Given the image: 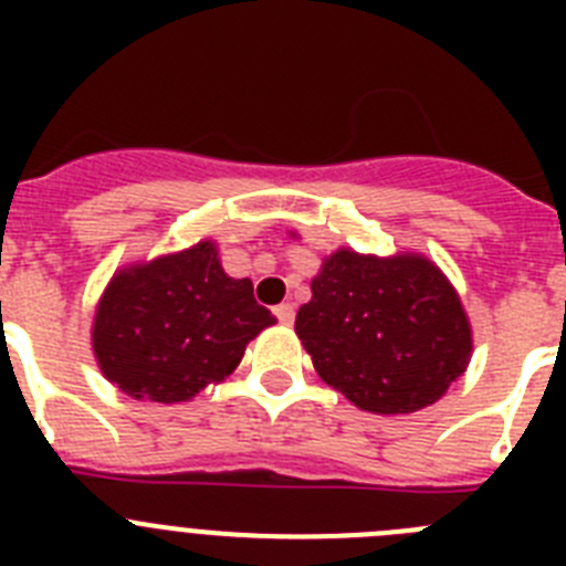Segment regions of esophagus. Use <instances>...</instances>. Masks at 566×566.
Returning <instances> with one entry per match:
<instances>
[{
    "label": "esophagus",
    "mask_w": 566,
    "mask_h": 566,
    "mask_svg": "<svg viewBox=\"0 0 566 566\" xmlns=\"http://www.w3.org/2000/svg\"><path fill=\"white\" fill-rule=\"evenodd\" d=\"M274 314H277V319L283 323V326H292V323H294V306H292V303H280V306L274 308Z\"/></svg>",
    "instance_id": "esophagus-1"
}]
</instances>
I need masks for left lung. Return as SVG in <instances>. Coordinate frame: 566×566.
Wrapping results in <instances>:
<instances>
[{
	"mask_svg": "<svg viewBox=\"0 0 566 566\" xmlns=\"http://www.w3.org/2000/svg\"><path fill=\"white\" fill-rule=\"evenodd\" d=\"M294 332L319 379L371 413L437 402L470 363L468 314L422 254L374 258L337 249L312 280Z\"/></svg>",
	"mask_w": 566,
	"mask_h": 566,
	"instance_id": "obj_1",
	"label": "left lung"
}]
</instances>
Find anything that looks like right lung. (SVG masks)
I'll return each mask as SVG.
<instances>
[{"instance_id": "right-lung-1", "label": "right lung", "mask_w": 566, "mask_h": 566, "mask_svg": "<svg viewBox=\"0 0 566 566\" xmlns=\"http://www.w3.org/2000/svg\"><path fill=\"white\" fill-rule=\"evenodd\" d=\"M272 323L252 280L229 277L212 240H201L113 274L93 319V352L133 399L187 402L229 377Z\"/></svg>"}]
</instances>
